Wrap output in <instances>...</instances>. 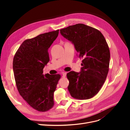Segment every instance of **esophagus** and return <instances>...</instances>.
<instances>
[{
  "instance_id": "obj_1",
  "label": "esophagus",
  "mask_w": 130,
  "mask_h": 130,
  "mask_svg": "<svg viewBox=\"0 0 130 130\" xmlns=\"http://www.w3.org/2000/svg\"><path fill=\"white\" fill-rule=\"evenodd\" d=\"M67 75V73L66 72H63L62 73V76L63 77H66Z\"/></svg>"
}]
</instances>
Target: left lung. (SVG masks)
I'll return each instance as SVG.
<instances>
[{"label":"left lung","mask_w":130,"mask_h":130,"mask_svg":"<svg viewBox=\"0 0 130 130\" xmlns=\"http://www.w3.org/2000/svg\"><path fill=\"white\" fill-rule=\"evenodd\" d=\"M60 33L74 44L77 56L83 58L80 72L67 74L69 92L75 99H90L99 92L107 75L110 59L107 43L100 31L84 24L69 26L61 29Z\"/></svg>","instance_id":"8db88e82"}]
</instances>
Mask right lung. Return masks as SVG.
<instances>
[{"instance_id":"right-lung-1","label":"right lung","mask_w":130,"mask_h":130,"mask_svg":"<svg viewBox=\"0 0 130 130\" xmlns=\"http://www.w3.org/2000/svg\"><path fill=\"white\" fill-rule=\"evenodd\" d=\"M59 30L38 35L23 42L13 58V70L20 95L30 106L40 112L54 106V93L61 76L43 74L49 61L48 49Z\"/></svg>"}]
</instances>
